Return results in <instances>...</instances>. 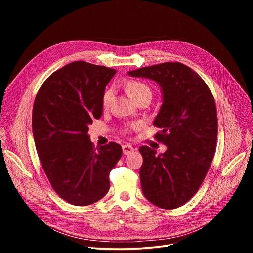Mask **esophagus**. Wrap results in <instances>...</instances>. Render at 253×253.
<instances>
[{
  "label": "esophagus",
  "instance_id": "obj_1",
  "mask_svg": "<svg viewBox=\"0 0 253 253\" xmlns=\"http://www.w3.org/2000/svg\"><path fill=\"white\" fill-rule=\"evenodd\" d=\"M122 148H123V153L125 155H128L134 151V148L131 145H129V144H125V145L122 146Z\"/></svg>",
  "mask_w": 253,
  "mask_h": 253
}]
</instances>
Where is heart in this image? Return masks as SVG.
<instances>
[{"label": "heart", "instance_id": "1", "mask_svg": "<svg viewBox=\"0 0 253 253\" xmlns=\"http://www.w3.org/2000/svg\"><path fill=\"white\" fill-rule=\"evenodd\" d=\"M125 89L127 90L129 95L135 101H137L138 99L143 98V97H151L152 96L151 88L146 83H144V82L139 81V80H129V81H127L126 84H125ZM113 95H114V92H113V89H111V88L104 91V93L102 95V98H101V105H102L103 109H108V108L110 107ZM139 127H140V124H138V123L129 124L126 127L123 128L122 133L125 134V135L130 134L133 130H136Z\"/></svg>", "mask_w": 253, "mask_h": 253}]
</instances>
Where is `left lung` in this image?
<instances>
[{"mask_svg": "<svg viewBox=\"0 0 253 253\" xmlns=\"http://www.w3.org/2000/svg\"><path fill=\"white\" fill-rule=\"evenodd\" d=\"M156 81L163 103L153 125L154 138L167 146L160 155L141 146L140 180L145 197L163 209L182 206L198 191L217 145V111L203 79L180 62H166L129 72Z\"/></svg>", "mask_w": 253, "mask_h": 253, "instance_id": "left-lung-1", "label": "left lung"}]
</instances>
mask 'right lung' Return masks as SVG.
<instances>
[{"instance_id": "obj_1", "label": "right lung", "mask_w": 253, "mask_h": 253, "mask_svg": "<svg viewBox=\"0 0 253 253\" xmlns=\"http://www.w3.org/2000/svg\"><path fill=\"white\" fill-rule=\"evenodd\" d=\"M116 70L84 61L55 71L35 98L32 128L43 170L55 192L77 206L90 205L110 188L109 174L122 147L94 146L88 125L102 115L101 98Z\"/></svg>"}]
</instances>
